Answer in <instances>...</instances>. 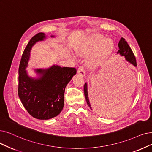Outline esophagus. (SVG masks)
<instances>
[{"instance_id":"obj_1","label":"esophagus","mask_w":152,"mask_h":152,"mask_svg":"<svg viewBox=\"0 0 152 152\" xmlns=\"http://www.w3.org/2000/svg\"><path fill=\"white\" fill-rule=\"evenodd\" d=\"M77 73L82 77L86 76V72H85V70H84V69H83L82 66H79V67H78V69L77 70Z\"/></svg>"}]
</instances>
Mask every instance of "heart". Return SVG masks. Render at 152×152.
Masks as SVG:
<instances>
[{"label":"heart","instance_id":"heart-1","mask_svg":"<svg viewBox=\"0 0 152 152\" xmlns=\"http://www.w3.org/2000/svg\"><path fill=\"white\" fill-rule=\"evenodd\" d=\"M113 48L112 40L105 39L100 35H92L80 45L75 48V52L78 56H86L91 53L88 62L91 65H97L107 58Z\"/></svg>","mask_w":152,"mask_h":152}]
</instances>
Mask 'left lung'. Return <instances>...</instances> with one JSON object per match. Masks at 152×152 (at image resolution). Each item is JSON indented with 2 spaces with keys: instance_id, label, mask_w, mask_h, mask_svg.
Segmentation results:
<instances>
[{
  "instance_id": "8db88e82",
  "label": "left lung",
  "mask_w": 152,
  "mask_h": 152,
  "mask_svg": "<svg viewBox=\"0 0 152 152\" xmlns=\"http://www.w3.org/2000/svg\"><path fill=\"white\" fill-rule=\"evenodd\" d=\"M117 54H120L121 56H124L125 58L126 62H129L130 64H132L133 66H137V62L135 57L134 54H133L132 49L130 48L129 44L122 37L120 39L119 43H118V50L117 52ZM84 94L86 96V99L87 103V105L88 107L92 109L91 107L90 100L88 99V90H87V83L86 82L84 85Z\"/></svg>"
}]
</instances>
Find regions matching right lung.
Masks as SVG:
<instances>
[{"label":"right lung","mask_w":152,"mask_h":152,"mask_svg":"<svg viewBox=\"0 0 152 152\" xmlns=\"http://www.w3.org/2000/svg\"><path fill=\"white\" fill-rule=\"evenodd\" d=\"M46 39L45 34L40 32L30 39L22 54L19 69V96L28 113L39 120L50 119L61 112L65 87L77 73L75 68L53 65L49 68L34 69L37 78L28 75L26 68L32 48Z\"/></svg>","instance_id":"right-lung-1"}]
</instances>
